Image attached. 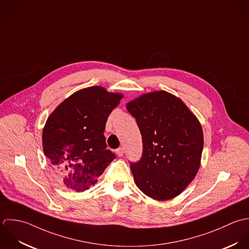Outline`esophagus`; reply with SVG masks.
<instances>
[{
    "label": "esophagus",
    "mask_w": 249,
    "mask_h": 249,
    "mask_svg": "<svg viewBox=\"0 0 249 249\" xmlns=\"http://www.w3.org/2000/svg\"><path fill=\"white\" fill-rule=\"evenodd\" d=\"M117 155H118L119 157H123V156H124V148H119V149L117 150Z\"/></svg>",
    "instance_id": "esophagus-1"
}]
</instances>
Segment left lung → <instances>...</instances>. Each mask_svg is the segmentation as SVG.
<instances>
[{"instance_id": "1", "label": "left lung", "mask_w": 249, "mask_h": 249, "mask_svg": "<svg viewBox=\"0 0 249 249\" xmlns=\"http://www.w3.org/2000/svg\"><path fill=\"white\" fill-rule=\"evenodd\" d=\"M142 135L143 154L130 169L138 188L166 201L195 178L204 145L202 126L178 97L165 90L142 94L126 104Z\"/></svg>"}]
</instances>
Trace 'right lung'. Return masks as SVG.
<instances>
[{
	"mask_svg": "<svg viewBox=\"0 0 249 249\" xmlns=\"http://www.w3.org/2000/svg\"><path fill=\"white\" fill-rule=\"evenodd\" d=\"M122 93L99 86L80 89L48 117L42 131L44 155L69 188L84 191L116 158L107 150L104 130Z\"/></svg>",
	"mask_w": 249,
	"mask_h": 249,
	"instance_id": "obj_1",
	"label": "right lung"
}]
</instances>
